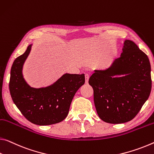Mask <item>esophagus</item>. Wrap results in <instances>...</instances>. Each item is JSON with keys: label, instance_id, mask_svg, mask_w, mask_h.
Here are the masks:
<instances>
[{"label": "esophagus", "instance_id": "1", "mask_svg": "<svg viewBox=\"0 0 154 154\" xmlns=\"http://www.w3.org/2000/svg\"><path fill=\"white\" fill-rule=\"evenodd\" d=\"M89 75L88 74L85 75V82H86V84H88V80H89Z\"/></svg>", "mask_w": 154, "mask_h": 154}]
</instances>
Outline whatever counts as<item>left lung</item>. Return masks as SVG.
Here are the masks:
<instances>
[{
  "label": "left lung",
  "mask_w": 154,
  "mask_h": 154,
  "mask_svg": "<svg viewBox=\"0 0 154 154\" xmlns=\"http://www.w3.org/2000/svg\"><path fill=\"white\" fill-rule=\"evenodd\" d=\"M121 57L106 69L94 70L89 84L99 118L106 123H123L140 110L152 89L147 55L130 40L123 42Z\"/></svg>",
  "instance_id": "1"
}]
</instances>
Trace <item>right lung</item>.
<instances>
[{
  "instance_id": "1",
  "label": "right lung",
  "mask_w": 154,
  "mask_h": 154,
  "mask_svg": "<svg viewBox=\"0 0 154 154\" xmlns=\"http://www.w3.org/2000/svg\"><path fill=\"white\" fill-rule=\"evenodd\" d=\"M33 44L14 60L11 68L9 91L14 104L31 123L48 125L67 116L75 93L84 84V74L64 73L50 86L33 88L24 79L23 69Z\"/></svg>"
}]
</instances>
